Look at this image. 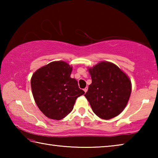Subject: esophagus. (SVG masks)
Instances as JSON below:
<instances>
[{
	"label": "esophagus",
	"instance_id": "1",
	"mask_svg": "<svg viewBox=\"0 0 158 158\" xmlns=\"http://www.w3.org/2000/svg\"><path fill=\"white\" fill-rule=\"evenodd\" d=\"M84 92H85V93H86V92H87V90H88V87H85V89H84Z\"/></svg>",
	"mask_w": 158,
	"mask_h": 158
}]
</instances>
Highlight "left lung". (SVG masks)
<instances>
[{
  "mask_svg": "<svg viewBox=\"0 0 158 158\" xmlns=\"http://www.w3.org/2000/svg\"><path fill=\"white\" fill-rule=\"evenodd\" d=\"M92 84L84 96L93 111L109 120L123 111L129 100L132 84L126 74L112 63L102 61L89 68Z\"/></svg>",
  "mask_w": 158,
  "mask_h": 158,
  "instance_id": "obj_1",
  "label": "left lung"
}]
</instances>
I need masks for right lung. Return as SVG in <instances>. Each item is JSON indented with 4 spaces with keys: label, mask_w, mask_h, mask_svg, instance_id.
Masks as SVG:
<instances>
[{
    "label": "right lung",
    "mask_w": 158,
    "mask_h": 158,
    "mask_svg": "<svg viewBox=\"0 0 158 158\" xmlns=\"http://www.w3.org/2000/svg\"><path fill=\"white\" fill-rule=\"evenodd\" d=\"M73 67L54 61L42 67L32 76L34 100L42 113L51 119L61 120L70 113L77 98L84 94L75 79L70 77Z\"/></svg>",
    "instance_id": "obj_1"
}]
</instances>
